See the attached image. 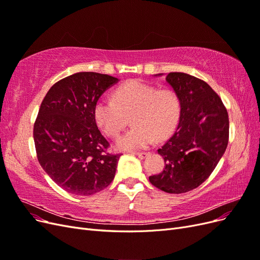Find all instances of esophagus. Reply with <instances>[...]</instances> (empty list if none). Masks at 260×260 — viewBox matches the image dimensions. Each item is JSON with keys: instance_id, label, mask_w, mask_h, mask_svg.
<instances>
[{"instance_id": "obj_1", "label": "esophagus", "mask_w": 260, "mask_h": 260, "mask_svg": "<svg viewBox=\"0 0 260 260\" xmlns=\"http://www.w3.org/2000/svg\"><path fill=\"white\" fill-rule=\"evenodd\" d=\"M135 155H137V156L139 157V158L143 159V158H145V157L148 155V153H146V152H136Z\"/></svg>"}]
</instances>
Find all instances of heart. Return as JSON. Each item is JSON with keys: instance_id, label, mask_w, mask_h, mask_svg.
Returning a JSON list of instances; mask_svg holds the SVG:
<instances>
[{"instance_id": "b5f03b06", "label": "heart", "mask_w": 260, "mask_h": 260, "mask_svg": "<svg viewBox=\"0 0 260 260\" xmlns=\"http://www.w3.org/2000/svg\"><path fill=\"white\" fill-rule=\"evenodd\" d=\"M181 103L172 89H157L135 79L118 86L114 100L100 98L94 104L96 124L106 136L115 138L127 125L129 116L133 125L117 139L116 146L123 151H135L151 144L154 139L162 140L174 131L179 122Z\"/></svg>"}]
</instances>
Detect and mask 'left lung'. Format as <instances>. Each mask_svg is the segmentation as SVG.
<instances>
[{
    "label": "left lung",
    "mask_w": 260,
    "mask_h": 260,
    "mask_svg": "<svg viewBox=\"0 0 260 260\" xmlns=\"http://www.w3.org/2000/svg\"><path fill=\"white\" fill-rule=\"evenodd\" d=\"M166 81L179 95L180 120L174 136L157 151L166 166L148 179L164 192L180 194L201 185L216 168L229 141V116L205 81L184 73H170Z\"/></svg>",
    "instance_id": "8db88e82"
}]
</instances>
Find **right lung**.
<instances>
[{
  "instance_id": "obj_1",
  "label": "right lung",
  "mask_w": 260,
  "mask_h": 260,
  "mask_svg": "<svg viewBox=\"0 0 260 260\" xmlns=\"http://www.w3.org/2000/svg\"><path fill=\"white\" fill-rule=\"evenodd\" d=\"M115 77L77 73L57 81L43 99L34 125L38 160L62 190L88 196L107 187L121 154H109L108 141L94 119L95 102Z\"/></svg>"
}]
</instances>
